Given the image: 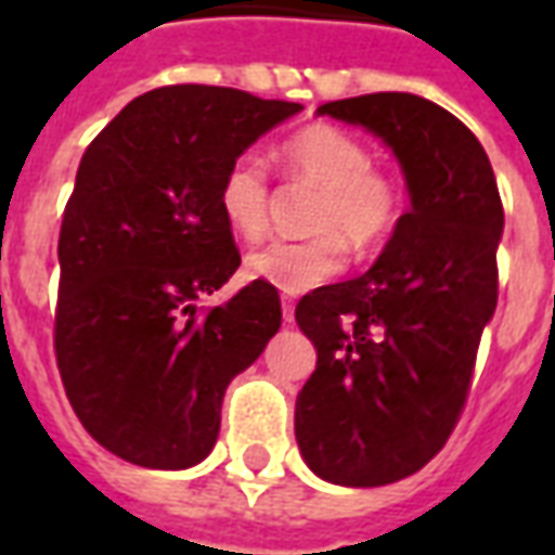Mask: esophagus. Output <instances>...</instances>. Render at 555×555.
I'll list each match as a JSON object with an SVG mask.
<instances>
[{"label": "esophagus", "mask_w": 555, "mask_h": 555, "mask_svg": "<svg viewBox=\"0 0 555 555\" xmlns=\"http://www.w3.org/2000/svg\"><path fill=\"white\" fill-rule=\"evenodd\" d=\"M282 321H285V324L294 321V302L291 300H282Z\"/></svg>", "instance_id": "1"}]
</instances>
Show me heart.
I'll use <instances>...</instances> for the list:
<instances>
[{
    "label": "heart",
    "mask_w": 555,
    "mask_h": 555,
    "mask_svg": "<svg viewBox=\"0 0 555 555\" xmlns=\"http://www.w3.org/2000/svg\"><path fill=\"white\" fill-rule=\"evenodd\" d=\"M282 157L291 175L321 186L312 214L309 241H270L246 255V276L273 285L282 294H306L345 270L348 249H369L396 229L404 193L396 178L372 169V154L333 125L302 127L285 142ZM219 217L237 237L258 241L267 231L270 183L255 154L234 157L222 171L217 190Z\"/></svg>",
    "instance_id": "b5f03b06"
}]
</instances>
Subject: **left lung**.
<instances>
[{
    "mask_svg": "<svg viewBox=\"0 0 555 555\" xmlns=\"http://www.w3.org/2000/svg\"><path fill=\"white\" fill-rule=\"evenodd\" d=\"M318 115L384 139L410 195L380 258L294 314L318 350L294 410L302 461L333 485L380 488L428 464L464 410L505 217L485 147L437 103L380 91Z\"/></svg>",
    "mask_w": 555,
    "mask_h": 555,
    "instance_id": "left-lung-1",
    "label": "left lung"
}]
</instances>
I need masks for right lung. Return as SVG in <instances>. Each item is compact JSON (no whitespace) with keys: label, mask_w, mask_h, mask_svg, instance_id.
<instances>
[{"label":"right lung","mask_w":555,"mask_h":555,"mask_svg":"<svg viewBox=\"0 0 555 555\" xmlns=\"http://www.w3.org/2000/svg\"><path fill=\"white\" fill-rule=\"evenodd\" d=\"M300 109L166 86L127 103L79 159L59 234L55 360L82 428L121 461H205L225 389L279 333L282 302L267 282L214 309L198 297L241 267L217 207L222 171Z\"/></svg>","instance_id":"add662e5"}]
</instances>
